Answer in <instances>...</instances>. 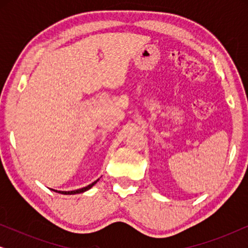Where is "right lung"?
Instances as JSON below:
<instances>
[{"label":"right lung","mask_w":248,"mask_h":248,"mask_svg":"<svg viewBox=\"0 0 248 248\" xmlns=\"http://www.w3.org/2000/svg\"><path fill=\"white\" fill-rule=\"evenodd\" d=\"M99 181V179H97V181H94L93 183H91L90 185H88V186H86V187H82V188H79V189H76V191H69V192H65V191H55V189H53V191H55V192H59V193H61V194H65V195H72V194H79V193H83V192H86V191H88V189H90L91 187H93V186L96 184V183Z\"/></svg>","instance_id":"add662e5"}]
</instances>
